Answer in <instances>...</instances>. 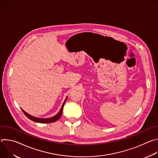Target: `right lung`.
I'll list each match as a JSON object with an SVG mask.
<instances>
[{
    "instance_id": "1",
    "label": "right lung",
    "mask_w": 158,
    "mask_h": 158,
    "mask_svg": "<svg viewBox=\"0 0 158 158\" xmlns=\"http://www.w3.org/2000/svg\"><path fill=\"white\" fill-rule=\"evenodd\" d=\"M67 97L66 98V99H65L59 112H58V114H56L55 116L54 117H52V118H36V117H34L30 114H29L28 113H27L26 112H25L23 109H21V110H22V112H24V114L29 119H31V121H34L35 123H53V122H55L56 121H57L61 116L62 114V110H63V107H64V106L65 104V102L67 100Z\"/></svg>"
}]
</instances>
